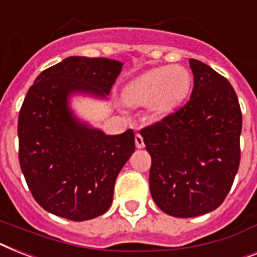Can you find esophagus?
<instances>
[{
    "label": "esophagus",
    "mask_w": 257,
    "mask_h": 257,
    "mask_svg": "<svg viewBox=\"0 0 257 257\" xmlns=\"http://www.w3.org/2000/svg\"><path fill=\"white\" fill-rule=\"evenodd\" d=\"M135 143H136V147L139 148V149H141V148L145 147V144H144L143 136L140 135V133H137V135L135 136Z\"/></svg>",
    "instance_id": "obj_1"
}]
</instances>
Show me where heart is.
I'll use <instances>...</instances> for the list:
<instances>
[{
    "instance_id": "1",
    "label": "heart",
    "mask_w": 257,
    "mask_h": 257,
    "mask_svg": "<svg viewBox=\"0 0 257 257\" xmlns=\"http://www.w3.org/2000/svg\"><path fill=\"white\" fill-rule=\"evenodd\" d=\"M190 83L189 72L181 66L156 68L131 81L124 100L131 105L150 104L154 113H168L186 97Z\"/></svg>"
}]
</instances>
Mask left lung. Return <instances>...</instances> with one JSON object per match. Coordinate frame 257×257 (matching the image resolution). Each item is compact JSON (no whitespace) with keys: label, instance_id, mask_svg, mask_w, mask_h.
I'll use <instances>...</instances> for the list:
<instances>
[{"label":"left lung","instance_id":"left-lung-1","mask_svg":"<svg viewBox=\"0 0 257 257\" xmlns=\"http://www.w3.org/2000/svg\"><path fill=\"white\" fill-rule=\"evenodd\" d=\"M189 63L194 75L189 101L140 131L152 157V198L176 218L218 208L240 164L241 110L235 89L207 64Z\"/></svg>","mask_w":257,"mask_h":257}]
</instances>
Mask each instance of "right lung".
<instances>
[{"label": "right lung", "instance_id": "right-lung-1", "mask_svg": "<svg viewBox=\"0 0 257 257\" xmlns=\"http://www.w3.org/2000/svg\"><path fill=\"white\" fill-rule=\"evenodd\" d=\"M122 63L71 56L39 74L18 116V158L33 197L54 215L83 222L113 201L118 173L135 152L132 129L104 135L76 121L67 107L72 92L109 93Z\"/></svg>", "mask_w": 257, "mask_h": 257}]
</instances>
